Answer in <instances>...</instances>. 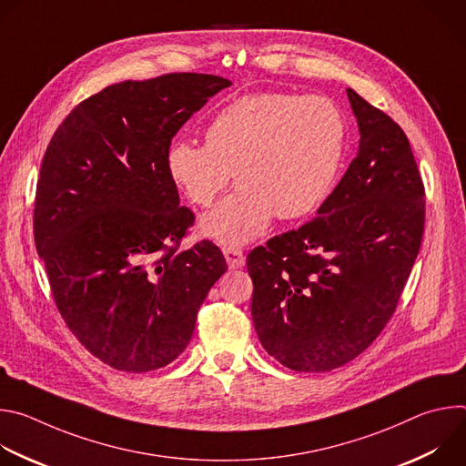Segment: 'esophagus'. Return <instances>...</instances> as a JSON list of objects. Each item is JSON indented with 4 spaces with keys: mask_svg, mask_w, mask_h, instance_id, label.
<instances>
[{
    "mask_svg": "<svg viewBox=\"0 0 466 466\" xmlns=\"http://www.w3.org/2000/svg\"><path fill=\"white\" fill-rule=\"evenodd\" d=\"M223 252H225V258H227V263H228L230 269H239V268H243V265H245V254H243V250H239V248H236V247H227Z\"/></svg>",
    "mask_w": 466,
    "mask_h": 466,
    "instance_id": "obj_1",
    "label": "esophagus"
}]
</instances>
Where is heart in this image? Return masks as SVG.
Returning <instances> with one entry per match:
<instances>
[{
	"mask_svg": "<svg viewBox=\"0 0 466 466\" xmlns=\"http://www.w3.org/2000/svg\"><path fill=\"white\" fill-rule=\"evenodd\" d=\"M205 140H173L167 175L191 203L210 207L234 171L239 186L203 228L221 243H245L275 216L299 219L326 201L341 171L347 125L326 97L263 92L221 106L207 123Z\"/></svg>",
	"mask_w": 466,
	"mask_h": 466,
	"instance_id": "heart-1",
	"label": "heart"
}]
</instances>
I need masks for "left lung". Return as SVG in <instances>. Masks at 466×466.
I'll use <instances>...</instances> for the list:
<instances>
[{"label": "left lung", "instance_id": "obj_1", "mask_svg": "<svg viewBox=\"0 0 466 466\" xmlns=\"http://www.w3.org/2000/svg\"><path fill=\"white\" fill-rule=\"evenodd\" d=\"M347 96L356 158L317 218L247 256L258 339L300 372L343 367L380 336L424 234V184L406 132L352 88Z\"/></svg>", "mask_w": 466, "mask_h": 466}]
</instances>
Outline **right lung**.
I'll list each match as a JSON object with an SVG mask.
<instances>
[{
	"label": "right lung",
	"mask_w": 466,
	"mask_h": 466,
	"mask_svg": "<svg viewBox=\"0 0 466 466\" xmlns=\"http://www.w3.org/2000/svg\"><path fill=\"white\" fill-rule=\"evenodd\" d=\"M230 85L207 74L110 85L79 103L46 149L36 252L64 322L112 369L147 372L175 361L228 269L208 239L178 250L195 216L178 205L166 153L178 128Z\"/></svg>",
	"instance_id": "1"
}]
</instances>
